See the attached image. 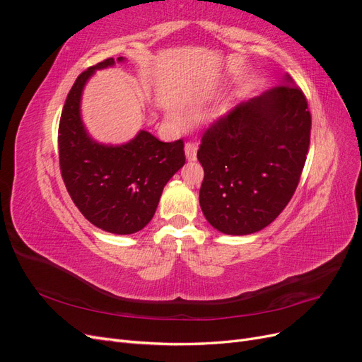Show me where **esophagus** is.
Masks as SVG:
<instances>
[{
	"label": "esophagus",
	"mask_w": 362,
	"mask_h": 362,
	"mask_svg": "<svg viewBox=\"0 0 362 362\" xmlns=\"http://www.w3.org/2000/svg\"><path fill=\"white\" fill-rule=\"evenodd\" d=\"M184 151H185V157H187L189 161L196 160V151H198V146H196L194 141H187L184 146Z\"/></svg>",
	"instance_id": "obj_1"
}]
</instances>
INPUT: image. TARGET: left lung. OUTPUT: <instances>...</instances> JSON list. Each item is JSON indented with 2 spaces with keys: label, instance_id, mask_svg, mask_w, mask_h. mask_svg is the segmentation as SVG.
<instances>
[{
  "label": "left lung",
  "instance_id": "1",
  "mask_svg": "<svg viewBox=\"0 0 362 362\" xmlns=\"http://www.w3.org/2000/svg\"><path fill=\"white\" fill-rule=\"evenodd\" d=\"M310 136L308 103L290 76L217 117L198 149L206 221L229 235L270 225L298 189Z\"/></svg>",
  "mask_w": 362,
  "mask_h": 362
}]
</instances>
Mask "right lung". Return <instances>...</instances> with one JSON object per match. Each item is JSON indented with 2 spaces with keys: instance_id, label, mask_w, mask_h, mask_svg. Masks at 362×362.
<instances>
[{
  "instance_id": "add662e5",
  "label": "right lung",
  "mask_w": 362,
  "mask_h": 362,
  "mask_svg": "<svg viewBox=\"0 0 362 362\" xmlns=\"http://www.w3.org/2000/svg\"><path fill=\"white\" fill-rule=\"evenodd\" d=\"M112 64L113 57L105 59L75 80L60 116L59 161L81 214L104 231L124 235L151 222L164 185L184 166L185 154L182 139L160 141L148 131L120 146L100 145L87 136L80 117L83 87L96 69Z\"/></svg>"
}]
</instances>
